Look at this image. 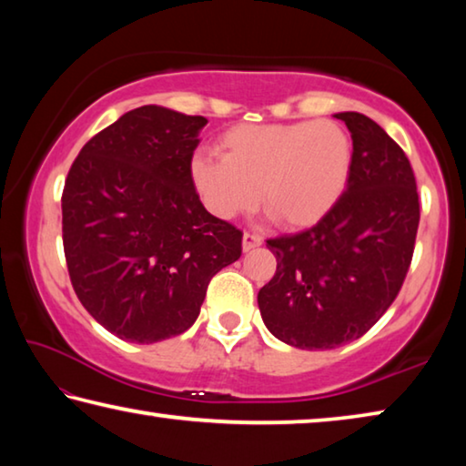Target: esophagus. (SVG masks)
Returning <instances> with one entry per match:
<instances>
[{
    "mask_svg": "<svg viewBox=\"0 0 466 466\" xmlns=\"http://www.w3.org/2000/svg\"><path fill=\"white\" fill-rule=\"evenodd\" d=\"M261 242H263V238H261V236H258V234L244 232V236H242V250L248 252V250H252V248L261 247Z\"/></svg>",
    "mask_w": 466,
    "mask_h": 466,
    "instance_id": "esophagus-1",
    "label": "esophagus"
}]
</instances>
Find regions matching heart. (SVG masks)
<instances>
[{"label": "heart", "mask_w": 466, "mask_h": 466, "mask_svg": "<svg viewBox=\"0 0 466 466\" xmlns=\"http://www.w3.org/2000/svg\"><path fill=\"white\" fill-rule=\"evenodd\" d=\"M219 157L197 156L191 178L211 214L230 219L257 208L286 228L319 224L350 183L351 137L335 121L236 125Z\"/></svg>", "instance_id": "obj_1"}]
</instances>
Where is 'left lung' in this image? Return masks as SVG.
Wrapping results in <instances>:
<instances>
[{
    "mask_svg": "<svg viewBox=\"0 0 466 466\" xmlns=\"http://www.w3.org/2000/svg\"><path fill=\"white\" fill-rule=\"evenodd\" d=\"M335 116L353 139L350 183L317 226L267 240L278 269L258 291L267 329L298 350H333L376 325L403 288L420 226L400 146L366 115Z\"/></svg>",
    "mask_w": 466,
    "mask_h": 466,
    "instance_id": "8db88e82",
    "label": "left lung"
}]
</instances>
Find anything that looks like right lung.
<instances>
[{
  "mask_svg": "<svg viewBox=\"0 0 466 466\" xmlns=\"http://www.w3.org/2000/svg\"><path fill=\"white\" fill-rule=\"evenodd\" d=\"M205 116L146 105L96 133L61 195L76 296L125 341L177 337L211 278L242 255V232L199 201L191 160Z\"/></svg>",
  "mask_w": 466,
  "mask_h": 466,
  "instance_id": "obj_1",
  "label": "right lung"
}]
</instances>
